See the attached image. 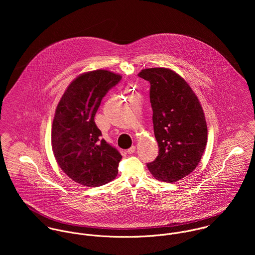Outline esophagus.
Listing matches in <instances>:
<instances>
[{
    "label": "esophagus",
    "instance_id": "1",
    "mask_svg": "<svg viewBox=\"0 0 255 255\" xmlns=\"http://www.w3.org/2000/svg\"><path fill=\"white\" fill-rule=\"evenodd\" d=\"M134 151H135V146H131L130 148H128V149L127 150V153L130 155V154H133Z\"/></svg>",
    "mask_w": 255,
    "mask_h": 255
}]
</instances>
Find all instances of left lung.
Listing matches in <instances>:
<instances>
[{
	"label": "left lung",
	"mask_w": 255,
	"mask_h": 255,
	"mask_svg": "<svg viewBox=\"0 0 255 255\" xmlns=\"http://www.w3.org/2000/svg\"><path fill=\"white\" fill-rule=\"evenodd\" d=\"M138 76L150 83L152 121L159 147L158 156L147 163V168L161 182H178L196 168L207 143L203 110L178 73L152 68L142 70Z\"/></svg>",
	"instance_id": "8db88e82"
}]
</instances>
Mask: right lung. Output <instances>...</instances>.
Returning a JSON list of instances; mask_svg holds the SVG:
<instances>
[{
    "mask_svg": "<svg viewBox=\"0 0 255 255\" xmlns=\"http://www.w3.org/2000/svg\"><path fill=\"white\" fill-rule=\"evenodd\" d=\"M122 76L97 70L76 77L59 102L52 126V148L61 169L73 181L100 186L118 175L121 153L101 138L94 117L102 99Z\"/></svg>",
    "mask_w": 255,
    "mask_h": 255,
    "instance_id": "right-lung-1",
    "label": "right lung"
}]
</instances>
